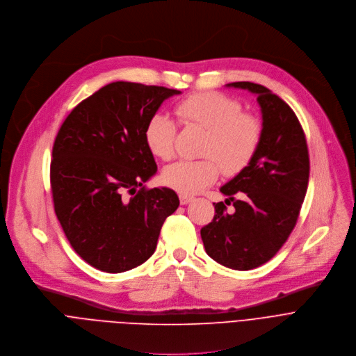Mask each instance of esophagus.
Here are the masks:
<instances>
[{"mask_svg": "<svg viewBox=\"0 0 356 356\" xmlns=\"http://www.w3.org/2000/svg\"><path fill=\"white\" fill-rule=\"evenodd\" d=\"M193 200V197L192 196H188V195H179V202H181V204H188V203H191Z\"/></svg>", "mask_w": 356, "mask_h": 356, "instance_id": "1", "label": "esophagus"}]
</instances>
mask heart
Masks as SVG:
<instances>
[{
	"mask_svg": "<svg viewBox=\"0 0 356 356\" xmlns=\"http://www.w3.org/2000/svg\"><path fill=\"white\" fill-rule=\"evenodd\" d=\"M175 115L184 126L206 130L202 146L203 160L177 161L163 171V182L181 192L195 195L216 182L222 167L233 175L252 160L262 134L261 122L243 113L238 101L219 92L193 94L175 105ZM177 123L164 113H154L146 123L145 141L150 153L161 160L174 156Z\"/></svg>",
	"mask_w": 356,
	"mask_h": 356,
	"instance_id": "1",
	"label": "heart"
}]
</instances>
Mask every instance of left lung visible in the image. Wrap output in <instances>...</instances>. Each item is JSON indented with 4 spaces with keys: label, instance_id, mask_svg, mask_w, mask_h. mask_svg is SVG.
I'll list each match as a JSON object with an SVG mask.
<instances>
[{
    "label": "left lung",
    "instance_id": "left-lung-1",
    "mask_svg": "<svg viewBox=\"0 0 356 356\" xmlns=\"http://www.w3.org/2000/svg\"><path fill=\"white\" fill-rule=\"evenodd\" d=\"M227 87L257 97L262 134L250 164L220 188L229 197L226 203H213L215 218L202 227L200 237L210 258L248 270L268 262L295 229L307 192L310 161L302 124L285 101L248 81ZM230 201L233 212L225 206Z\"/></svg>",
    "mask_w": 356,
    "mask_h": 356
}]
</instances>
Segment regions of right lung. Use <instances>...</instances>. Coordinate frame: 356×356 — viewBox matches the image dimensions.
<instances>
[{
  "instance_id": "right-lung-1",
  "label": "right lung",
  "mask_w": 356,
  "mask_h": 356,
  "mask_svg": "<svg viewBox=\"0 0 356 356\" xmlns=\"http://www.w3.org/2000/svg\"><path fill=\"white\" fill-rule=\"evenodd\" d=\"M178 94L111 83L71 111L56 136L50 164L56 216L71 247L99 270L119 273L146 262L179 206L172 189L145 186L157 172L146 123Z\"/></svg>"
}]
</instances>
